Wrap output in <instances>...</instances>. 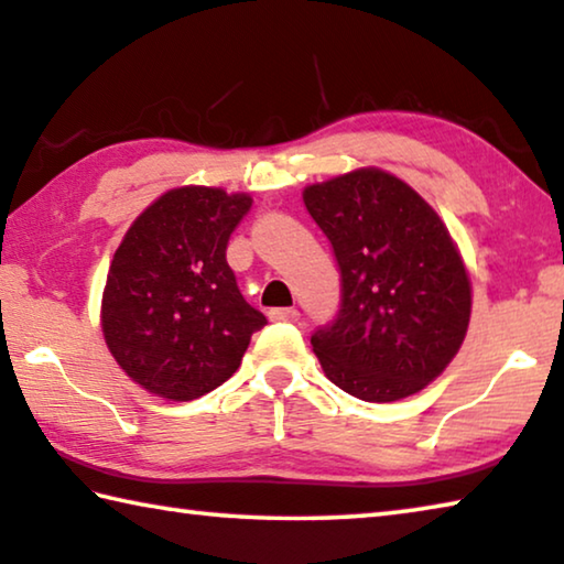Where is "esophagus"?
<instances>
[{
	"instance_id": "obj_1",
	"label": "esophagus",
	"mask_w": 564,
	"mask_h": 564,
	"mask_svg": "<svg viewBox=\"0 0 564 564\" xmlns=\"http://www.w3.org/2000/svg\"><path fill=\"white\" fill-rule=\"evenodd\" d=\"M270 319H274V323H297L300 312L294 307H276L270 310Z\"/></svg>"
}]
</instances>
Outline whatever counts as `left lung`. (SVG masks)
Segmentation results:
<instances>
[{
    "mask_svg": "<svg viewBox=\"0 0 564 564\" xmlns=\"http://www.w3.org/2000/svg\"><path fill=\"white\" fill-rule=\"evenodd\" d=\"M302 198L340 270V310L310 337L325 376L360 401L419 393L462 348L471 315L444 221L378 169L307 186Z\"/></svg>",
    "mask_w": 564,
    "mask_h": 564,
    "instance_id": "1",
    "label": "left lung"
}]
</instances>
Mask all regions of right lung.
<instances>
[{
    "mask_svg": "<svg viewBox=\"0 0 564 564\" xmlns=\"http://www.w3.org/2000/svg\"><path fill=\"white\" fill-rule=\"evenodd\" d=\"M252 198L186 186L145 209L112 257L102 335L138 386L194 401L237 372L267 317L241 297L227 262Z\"/></svg>",
    "mask_w": 564,
    "mask_h": 564,
    "instance_id": "1",
    "label": "right lung"
}]
</instances>
